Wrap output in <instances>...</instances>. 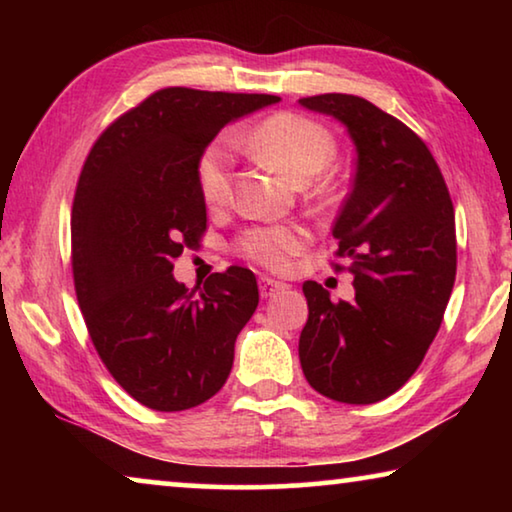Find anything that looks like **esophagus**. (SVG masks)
Returning <instances> with one entry per match:
<instances>
[{"label":"esophagus","mask_w":512,"mask_h":512,"mask_svg":"<svg viewBox=\"0 0 512 512\" xmlns=\"http://www.w3.org/2000/svg\"><path fill=\"white\" fill-rule=\"evenodd\" d=\"M284 289H287L284 282L271 280V277H259V293H262V298H273L275 293H280Z\"/></svg>","instance_id":"34e87169"}]
</instances>
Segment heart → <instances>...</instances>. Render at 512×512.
<instances>
[{"label":"heart","instance_id":"1","mask_svg":"<svg viewBox=\"0 0 512 512\" xmlns=\"http://www.w3.org/2000/svg\"><path fill=\"white\" fill-rule=\"evenodd\" d=\"M250 144L266 162L280 169L284 176L305 183L334 160L336 144L332 133L318 121L275 112L255 126ZM232 149L225 140L207 144L196 160V185L207 207H221L230 196ZM307 241V232L293 223L255 225L237 237V253L271 271H284L291 257L298 255Z\"/></svg>","mask_w":512,"mask_h":512}]
</instances>
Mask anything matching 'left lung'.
<instances>
[{
    "mask_svg": "<svg viewBox=\"0 0 512 512\" xmlns=\"http://www.w3.org/2000/svg\"><path fill=\"white\" fill-rule=\"evenodd\" d=\"M300 103L339 121L357 146L352 189L334 221L332 264L354 275V300L332 302L305 282L309 318L300 366L311 388L345 404H375L409 381L436 339L456 280V223L443 173L400 119L354 94Z\"/></svg>",
    "mask_w": 512,
    "mask_h": 512,
    "instance_id": "8db88e82",
    "label": "left lung"
}]
</instances>
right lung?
<instances>
[{
    "instance_id": "add662e5",
    "label": "right lung",
    "mask_w": 512,
    "mask_h": 512,
    "mask_svg": "<svg viewBox=\"0 0 512 512\" xmlns=\"http://www.w3.org/2000/svg\"><path fill=\"white\" fill-rule=\"evenodd\" d=\"M277 101L155 90L85 158L72 205L76 300L103 366L146 409H192L230 375L237 334L259 302L255 275L230 266L196 296L171 271L207 230L198 155L228 121Z\"/></svg>"
}]
</instances>
